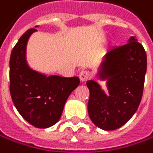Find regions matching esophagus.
Segmentation results:
<instances>
[{"label": "esophagus", "instance_id": "34e87169", "mask_svg": "<svg viewBox=\"0 0 153 153\" xmlns=\"http://www.w3.org/2000/svg\"><path fill=\"white\" fill-rule=\"evenodd\" d=\"M79 77L82 82H86L90 77V72L87 71H82L79 74Z\"/></svg>", "mask_w": 153, "mask_h": 153}]
</instances>
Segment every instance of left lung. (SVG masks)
Segmentation results:
<instances>
[{
    "instance_id": "left-lung-1",
    "label": "left lung",
    "mask_w": 153,
    "mask_h": 153,
    "mask_svg": "<svg viewBox=\"0 0 153 153\" xmlns=\"http://www.w3.org/2000/svg\"><path fill=\"white\" fill-rule=\"evenodd\" d=\"M146 71L145 49L134 36L107 52L98 77L106 80L108 94L95 81L86 82L90 91L88 114L96 127L115 130L132 117L141 101Z\"/></svg>"
}]
</instances>
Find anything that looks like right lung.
Instances as JSON below:
<instances>
[{
	"label": "right lung",
	"mask_w": 153,
	"mask_h": 153,
	"mask_svg": "<svg viewBox=\"0 0 153 153\" xmlns=\"http://www.w3.org/2000/svg\"><path fill=\"white\" fill-rule=\"evenodd\" d=\"M36 31L31 28L19 38L10 58V94L19 114L32 126L47 128L59 120L68 97L80 84L78 77L48 76L29 68L26 45Z\"/></svg>",
	"instance_id": "1"
}]
</instances>
